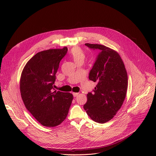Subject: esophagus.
I'll list each match as a JSON object with an SVG mask.
<instances>
[{
  "label": "esophagus",
  "mask_w": 156,
  "mask_h": 156,
  "mask_svg": "<svg viewBox=\"0 0 156 156\" xmlns=\"http://www.w3.org/2000/svg\"><path fill=\"white\" fill-rule=\"evenodd\" d=\"M79 94L78 93H73V95L74 97H76Z\"/></svg>",
  "instance_id": "34e87169"
}]
</instances>
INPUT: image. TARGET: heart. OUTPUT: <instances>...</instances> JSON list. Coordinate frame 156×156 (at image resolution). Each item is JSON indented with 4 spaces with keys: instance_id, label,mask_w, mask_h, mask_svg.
<instances>
[{
    "instance_id": "1",
    "label": "heart",
    "mask_w": 156,
    "mask_h": 156,
    "mask_svg": "<svg viewBox=\"0 0 156 156\" xmlns=\"http://www.w3.org/2000/svg\"><path fill=\"white\" fill-rule=\"evenodd\" d=\"M70 56L76 63L78 62L83 61L85 57V54L83 51L78 47L73 48L70 52Z\"/></svg>"
}]
</instances>
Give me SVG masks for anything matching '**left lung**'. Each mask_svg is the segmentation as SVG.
<instances>
[{"instance_id":"1","label":"left lung","mask_w":156,"mask_h":156,"mask_svg":"<svg viewBox=\"0 0 156 156\" xmlns=\"http://www.w3.org/2000/svg\"><path fill=\"white\" fill-rule=\"evenodd\" d=\"M85 45L100 52L89 75V79L97 84L93 93H87L83 107L93 120L104 123L114 118L123 103L128 87L127 73L115 51L101 44Z\"/></svg>"}]
</instances>
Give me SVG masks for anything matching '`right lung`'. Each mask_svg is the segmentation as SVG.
<instances>
[{"label": "right lung", "mask_w": 156, "mask_h": 156, "mask_svg": "<svg viewBox=\"0 0 156 156\" xmlns=\"http://www.w3.org/2000/svg\"><path fill=\"white\" fill-rule=\"evenodd\" d=\"M68 49H54L35 54L26 64L20 78L22 100L43 126L54 127L66 117L73 98L69 93L54 91L55 74Z\"/></svg>", "instance_id": "obj_1"}]
</instances>
